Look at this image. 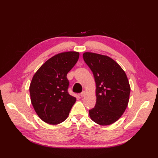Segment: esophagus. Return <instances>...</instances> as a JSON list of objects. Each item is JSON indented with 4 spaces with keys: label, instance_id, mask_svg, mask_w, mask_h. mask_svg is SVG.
Listing matches in <instances>:
<instances>
[{
    "label": "esophagus",
    "instance_id": "34e87169",
    "mask_svg": "<svg viewBox=\"0 0 158 158\" xmlns=\"http://www.w3.org/2000/svg\"><path fill=\"white\" fill-rule=\"evenodd\" d=\"M85 94H86V92H85V91H84V92H82V93L80 94V97H81V98H84V97L85 96Z\"/></svg>",
    "mask_w": 158,
    "mask_h": 158
}]
</instances>
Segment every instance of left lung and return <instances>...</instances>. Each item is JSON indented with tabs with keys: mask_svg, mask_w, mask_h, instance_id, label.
I'll return each mask as SVG.
<instances>
[{
	"mask_svg": "<svg viewBox=\"0 0 158 158\" xmlns=\"http://www.w3.org/2000/svg\"><path fill=\"white\" fill-rule=\"evenodd\" d=\"M83 59L93 73L96 103L89 111L91 119L106 126L118 121L127 107L131 86L125 72L107 55L85 52Z\"/></svg>",
	"mask_w": 158,
	"mask_h": 158,
	"instance_id": "left-lung-1",
	"label": "left lung"
}]
</instances>
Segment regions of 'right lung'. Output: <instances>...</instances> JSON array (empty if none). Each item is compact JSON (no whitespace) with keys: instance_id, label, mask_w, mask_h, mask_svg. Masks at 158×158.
Returning a JSON list of instances; mask_svg holds the SVG:
<instances>
[{"instance_id":"right-lung-1","label":"right lung","mask_w":158,"mask_h":158,"mask_svg":"<svg viewBox=\"0 0 158 158\" xmlns=\"http://www.w3.org/2000/svg\"><path fill=\"white\" fill-rule=\"evenodd\" d=\"M79 52L67 51L52 56L33 75L30 85L31 102L43 121L58 125L66 120L76 102L68 92L66 78L79 59Z\"/></svg>"}]
</instances>
